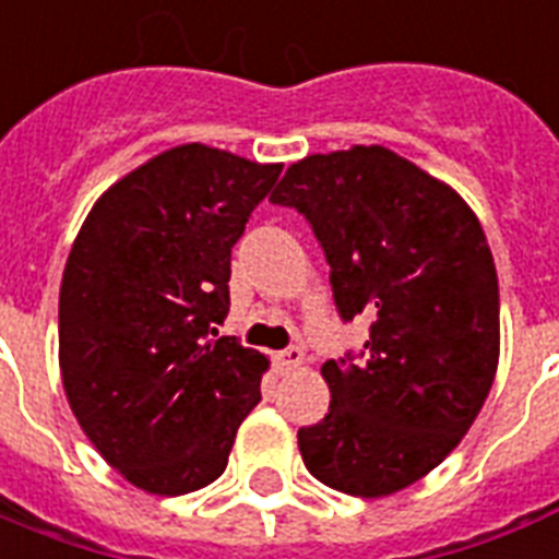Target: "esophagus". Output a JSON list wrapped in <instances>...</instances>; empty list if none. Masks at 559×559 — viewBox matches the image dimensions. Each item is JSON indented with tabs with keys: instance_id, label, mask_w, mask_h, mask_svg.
I'll use <instances>...</instances> for the list:
<instances>
[{
	"instance_id": "1",
	"label": "esophagus",
	"mask_w": 559,
	"mask_h": 559,
	"mask_svg": "<svg viewBox=\"0 0 559 559\" xmlns=\"http://www.w3.org/2000/svg\"><path fill=\"white\" fill-rule=\"evenodd\" d=\"M306 360L300 346H288V349L276 352V366H283V369H294V366H300Z\"/></svg>"
}]
</instances>
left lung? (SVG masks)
<instances>
[{
	"label": "left lung",
	"instance_id": "8db88e82",
	"mask_svg": "<svg viewBox=\"0 0 559 559\" xmlns=\"http://www.w3.org/2000/svg\"><path fill=\"white\" fill-rule=\"evenodd\" d=\"M311 227L337 317L364 349L329 357V413L300 427L302 462L352 497H386L456 448L499 360V283L473 210L383 146L308 155L271 195Z\"/></svg>",
	"mask_w": 559,
	"mask_h": 559
}]
</instances>
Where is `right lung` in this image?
<instances>
[{
    "label": "right lung",
    "mask_w": 559,
    "mask_h": 559,
    "mask_svg": "<svg viewBox=\"0 0 559 559\" xmlns=\"http://www.w3.org/2000/svg\"><path fill=\"white\" fill-rule=\"evenodd\" d=\"M283 164L185 144L97 199L66 262L60 369L88 441L132 485L190 493L227 467L265 355L222 337L230 251Z\"/></svg>",
    "instance_id": "right-lung-1"
}]
</instances>
